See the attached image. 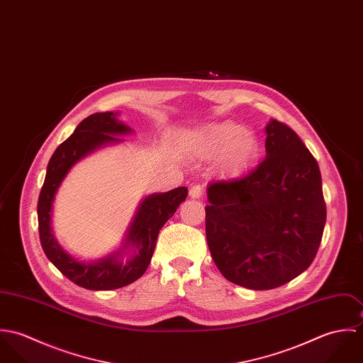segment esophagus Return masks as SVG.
<instances>
[{"instance_id": "esophagus-1", "label": "esophagus", "mask_w": 363, "mask_h": 363, "mask_svg": "<svg viewBox=\"0 0 363 363\" xmlns=\"http://www.w3.org/2000/svg\"><path fill=\"white\" fill-rule=\"evenodd\" d=\"M203 196V187L201 186H193L190 189V197L191 199H200Z\"/></svg>"}]
</instances>
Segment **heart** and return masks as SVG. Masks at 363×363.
<instances>
[{"label":"heart","mask_w":363,"mask_h":363,"mask_svg":"<svg viewBox=\"0 0 363 363\" xmlns=\"http://www.w3.org/2000/svg\"><path fill=\"white\" fill-rule=\"evenodd\" d=\"M197 147L203 155L228 154V167L232 172L246 169L259 150L256 138L246 134L243 125L230 121L207 128L197 141Z\"/></svg>","instance_id":"heart-1"}]
</instances>
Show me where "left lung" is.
<instances>
[{"instance_id": "1", "label": "left lung", "mask_w": 363, "mask_h": 363, "mask_svg": "<svg viewBox=\"0 0 363 363\" xmlns=\"http://www.w3.org/2000/svg\"><path fill=\"white\" fill-rule=\"evenodd\" d=\"M265 151L245 176L211 183L206 207L218 269L255 291L278 288L309 268L327 218L317 160L298 134L272 120Z\"/></svg>"}]
</instances>
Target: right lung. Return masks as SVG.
I'll list each match as a JSON object with an SVG mask.
<instances>
[{
	"mask_svg": "<svg viewBox=\"0 0 363 363\" xmlns=\"http://www.w3.org/2000/svg\"><path fill=\"white\" fill-rule=\"evenodd\" d=\"M128 131L130 127L121 124L114 117L113 111L95 113L84 118L74 134L54 151L40 190L38 219L43 252L62 275L85 289L110 291L137 281L151 262L159 230L187 197V187H177L169 193L155 194L143 201L127 236V243L137 249L135 256L128 259V262L123 264L114 257H108L101 262L84 264L69 257L58 246L52 233L50 212L54 194L61 180L65 177L69 167L82 156L106 143L120 141V138L111 134H124Z\"/></svg>",
	"mask_w": 363,
	"mask_h": 363,
	"instance_id": "obj_1",
	"label": "right lung"
}]
</instances>
